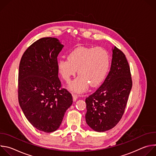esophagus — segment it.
<instances>
[{"mask_svg": "<svg viewBox=\"0 0 156 156\" xmlns=\"http://www.w3.org/2000/svg\"><path fill=\"white\" fill-rule=\"evenodd\" d=\"M78 95H76V94H73V101H76V100H77V99H78Z\"/></svg>", "mask_w": 156, "mask_h": 156, "instance_id": "34e87169", "label": "esophagus"}]
</instances>
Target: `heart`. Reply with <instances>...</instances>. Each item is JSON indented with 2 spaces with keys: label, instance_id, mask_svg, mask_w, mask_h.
<instances>
[{
  "label": "heart",
  "instance_id": "heart-1",
  "mask_svg": "<svg viewBox=\"0 0 156 156\" xmlns=\"http://www.w3.org/2000/svg\"><path fill=\"white\" fill-rule=\"evenodd\" d=\"M110 65V55L102 48L79 47L71 51L68 58L58 61L57 67L63 79L70 81L78 70L79 75L69 86V90L76 93L84 91L89 84L99 86L105 78Z\"/></svg>",
  "mask_w": 156,
  "mask_h": 156
}]
</instances>
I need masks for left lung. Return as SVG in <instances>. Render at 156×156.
<instances>
[{"label":"left lung","instance_id":"1","mask_svg":"<svg viewBox=\"0 0 156 156\" xmlns=\"http://www.w3.org/2000/svg\"><path fill=\"white\" fill-rule=\"evenodd\" d=\"M131 87L130 69L125 55L114 46L107 76L98 90L86 98L87 124L98 132L114 128L123 116Z\"/></svg>","mask_w":156,"mask_h":156}]
</instances>
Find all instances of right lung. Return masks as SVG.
Segmentation results:
<instances>
[{
	"label": "right lung",
	"instance_id": "obj_1",
	"mask_svg": "<svg viewBox=\"0 0 156 156\" xmlns=\"http://www.w3.org/2000/svg\"><path fill=\"white\" fill-rule=\"evenodd\" d=\"M63 48L57 38H41L26 50L19 65L20 106L29 122L46 133L59 128L73 103L58 77L57 56Z\"/></svg>",
	"mask_w": 156,
	"mask_h": 156
}]
</instances>
